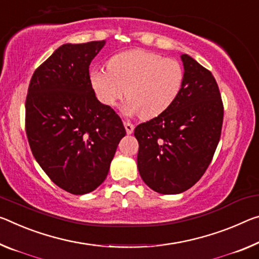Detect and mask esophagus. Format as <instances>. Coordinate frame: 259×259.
<instances>
[{
  "label": "esophagus",
  "mask_w": 259,
  "mask_h": 259,
  "mask_svg": "<svg viewBox=\"0 0 259 259\" xmlns=\"http://www.w3.org/2000/svg\"><path fill=\"white\" fill-rule=\"evenodd\" d=\"M124 128H125L126 134H128V135H131V134L134 133L135 125L133 124V123H130V122H124Z\"/></svg>",
  "instance_id": "34e87169"
}]
</instances>
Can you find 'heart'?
<instances>
[{
	"instance_id": "1",
	"label": "heart",
	"mask_w": 259,
	"mask_h": 259,
	"mask_svg": "<svg viewBox=\"0 0 259 259\" xmlns=\"http://www.w3.org/2000/svg\"><path fill=\"white\" fill-rule=\"evenodd\" d=\"M184 80L182 65L154 52L134 49L114 55L107 70L90 73V83L101 104L113 107L125 97L124 112L143 118L162 114L178 99Z\"/></svg>"
}]
</instances>
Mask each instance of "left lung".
<instances>
[{
  "label": "left lung",
  "instance_id": "obj_1",
  "mask_svg": "<svg viewBox=\"0 0 259 259\" xmlns=\"http://www.w3.org/2000/svg\"><path fill=\"white\" fill-rule=\"evenodd\" d=\"M184 80L169 108L135 129L138 171L152 190L176 195L202 178L218 146L224 106L212 73L181 55Z\"/></svg>",
  "mask_w": 259,
  "mask_h": 259
}]
</instances>
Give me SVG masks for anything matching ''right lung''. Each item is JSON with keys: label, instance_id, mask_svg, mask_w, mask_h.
<instances>
[{"label": "right lung", "instance_id": "1", "mask_svg": "<svg viewBox=\"0 0 259 259\" xmlns=\"http://www.w3.org/2000/svg\"><path fill=\"white\" fill-rule=\"evenodd\" d=\"M106 40L64 44L34 71L25 113L28 144L56 186L89 194L107 178L125 136L121 118L97 99L89 68Z\"/></svg>", "mask_w": 259, "mask_h": 259}]
</instances>
